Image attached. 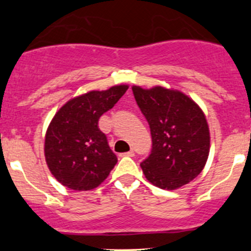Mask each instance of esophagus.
I'll return each mask as SVG.
<instances>
[{
  "instance_id": "esophagus-1",
  "label": "esophagus",
  "mask_w": 251,
  "mask_h": 251,
  "mask_svg": "<svg viewBox=\"0 0 251 251\" xmlns=\"http://www.w3.org/2000/svg\"><path fill=\"white\" fill-rule=\"evenodd\" d=\"M124 156H135V151H130L127 153H124Z\"/></svg>"
}]
</instances>
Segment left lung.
Masks as SVG:
<instances>
[{"instance_id":"1","label":"left lung","mask_w":251,"mask_h":251,"mask_svg":"<svg viewBox=\"0 0 251 251\" xmlns=\"http://www.w3.org/2000/svg\"><path fill=\"white\" fill-rule=\"evenodd\" d=\"M151 127V155L141 163L146 178L161 189L181 188L203 171L210 130L201 108L183 92L163 86H132Z\"/></svg>"}]
</instances>
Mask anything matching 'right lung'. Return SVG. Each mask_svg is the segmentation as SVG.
Wrapping results in <instances>:
<instances>
[{
	"label": "right lung",
	"mask_w": 251,
	"mask_h": 251,
	"mask_svg": "<svg viewBox=\"0 0 251 251\" xmlns=\"http://www.w3.org/2000/svg\"><path fill=\"white\" fill-rule=\"evenodd\" d=\"M128 85L88 91L68 100L54 114L45 136V159L59 183L91 191L109 176L118 158L98 128L100 116L114 107Z\"/></svg>",
	"instance_id": "right-lung-1"
}]
</instances>
